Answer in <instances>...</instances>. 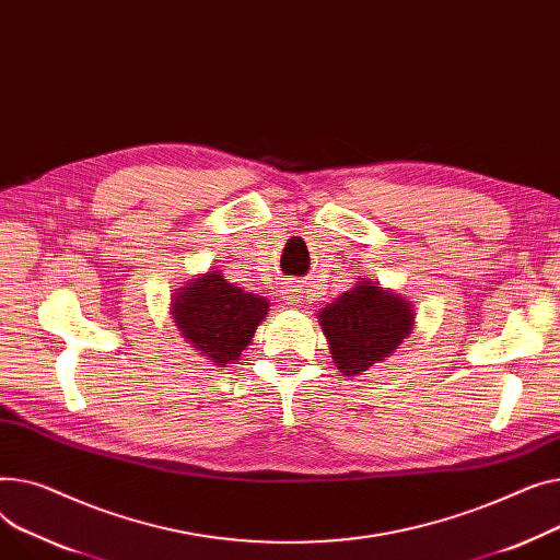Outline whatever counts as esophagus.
<instances>
[{
    "instance_id": "obj_1",
    "label": "esophagus",
    "mask_w": 560,
    "mask_h": 560,
    "mask_svg": "<svg viewBox=\"0 0 560 560\" xmlns=\"http://www.w3.org/2000/svg\"><path fill=\"white\" fill-rule=\"evenodd\" d=\"M303 287L301 284H287L282 287V299L289 303V305H301L303 303Z\"/></svg>"
}]
</instances>
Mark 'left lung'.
Here are the masks:
<instances>
[{"mask_svg":"<svg viewBox=\"0 0 560 560\" xmlns=\"http://www.w3.org/2000/svg\"><path fill=\"white\" fill-rule=\"evenodd\" d=\"M413 307L402 295L361 278L318 312L320 330L343 375H361L411 335Z\"/></svg>","mask_w":560,"mask_h":560,"instance_id":"obj_1","label":"left lung"}]
</instances>
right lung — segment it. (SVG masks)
Instances as JSON below:
<instances>
[{
    "label": "right lung",
    "instance_id": "obj_1",
    "mask_svg": "<svg viewBox=\"0 0 560 560\" xmlns=\"http://www.w3.org/2000/svg\"><path fill=\"white\" fill-rule=\"evenodd\" d=\"M267 314L265 295L235 287L219 271L189 280L172 299L180 335L214 366L235 364Z\"/></svg>",
    "mask_w": 560,
    "mask_h": 560
}]
</instances>
